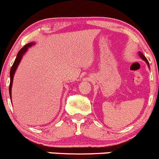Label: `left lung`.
<instances>
[{
    "label": "left lung",
    "instance_id": "1",
    "mask_svg": "<svg viewBox=\"0 0 159 159\" xmlns=\"http://www.w3.org/2000/svg\"><path fill=\"white\" fill-rule=\"evenodd\" d=\"M139 56H140V57H141L142 58H143V60H145V61H146V63H147V64H148V66H149V63H148V60H147V58H146V56H144V55H143V53H141V52H139Z\"/></svg>",
    "mask_w": 159,
    "mask_h": 159
}]
</instances>
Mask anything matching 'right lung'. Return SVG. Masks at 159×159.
Here are the masks:
<instances>
[{
	"mask_svg": "<svg viewBox=\"0 0 159 159\" xmlns=\"http://www.w3.org/2000/svg\"><path fill=\"white\" fill-rule=\"evenodd\" d=\"M33 43H30L28 44L25 45L18 52L17 56H16V59H15L14 62H13L12 67H11V72H10V75H11V82H10V86H9V93H10V97H11V88H12V83H13V75H14L15 71H16V68H17L18 65H19L20 61L21 58H22L23 55L26 52V50L28 49V47L31 46L33 45Z\"/></svg>",
	"mask_w": 159,
	"mask_h": 159,
	"instance_id": "add662e5",
	"label": "right lung"
}]
</instances>
